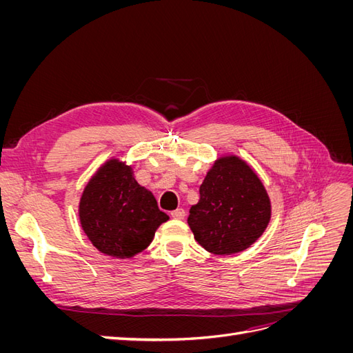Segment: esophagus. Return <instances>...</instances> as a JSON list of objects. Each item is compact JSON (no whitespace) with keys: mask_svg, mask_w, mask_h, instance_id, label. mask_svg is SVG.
I'll list each match as a JSON object with an SVG mask.
<instances>
[{"mask_svg":"<svg viewBox=\"0 0 353 353\" xmlns=\"http://www.w3.org/2000/svg\"><path fill=\"white\" fill-rule=\"evenodd\" d=\"M170 216L174 219H184L185 218V210L184 209H176L174 212H170Z\"/></svg>","mask_w":353,"mask_h":353,"instance_id":"34e87169","label":"esophagus"}]
</instances>
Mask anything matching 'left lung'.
Here are the masks:
<instances>
[{
    "mask_svg": "<svg viewBox=\"0 0 353 353\" xmlns=\"http://www.w3.org/2000/svg\"><path fill=\"white\" fill-rule=\"evenodd\" d=\"M271 209L254 169L237 154H222L203 179L187 222L203 249L228 256L258 241L271 221Z\"/></svg>",
    "mask_w": 353,
    "mask_h": 353,
    "instance_id": "obj_1",
    "label": "left lung"
}]
</instances>
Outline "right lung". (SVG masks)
I'll list each match as a JSON object with an SVG mask.
<instances>
[{"label":"right lung","mask_w":353,"mask_h":353,"mask_svg":"<svg viewBox=\"0 0 353 353\" xmlns=\"http://www.w3.org/2000/svg\"><path fill=\"white\" fill-rule=\"evenodd\" d=\"M79 222L92 245L114 259H130L145 250L156 230L169 219L150 190L134 176V166L110 157L85 185Z\"/></svg>","instance_id":"right-lung-1"}]
</instances>
